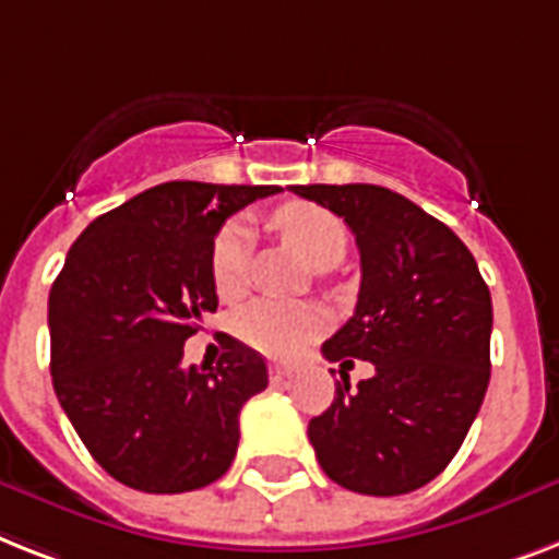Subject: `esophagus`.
Segmentation results:
<instances>
[{"mask_svg": "<svg viewBox=\"0 0 559 559\" xmlns=\"http://www.w3.org/2000/svg\"><path fill=\"white\" fill-rule=\"evenodd\" d=\"M293 367L287 365H270V382L272 384H287L293 379Z\"/></svg>", "mask_w": 559, "mask_h": 559, "instance_id": "1", "label": "esophagus"}]
</instances>
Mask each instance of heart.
I'll use <instances>...</instances> for the list:
<instances>
[{
	"label": "heart",
	"mask_w": 559,
	"mask_h": 559,
	"mask_svg": "<svg viewBox=\"0 0 559 559\" xmlns=\"http://www.w3.org/2000/svg\"><path fill=\"white\" fill-rule=\"evenodd\" d=\"M272 226L301 252L312 266L326 270L342 261L347 229L333 212L316 203H284L272 215ZM252 235L243 224H226L212 240L209 272L212 287L224 301H235L247 289V264ZM324 330V316L307 304L252 301L235 316V335L252 350L272 358H293L307 350Z\"/></svg>",
	"instance_id": "1"
}]
</instances>
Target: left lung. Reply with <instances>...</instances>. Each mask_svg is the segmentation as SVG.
<instances>
[{"label":"left lung","mask_w":559,"mask_h":559,"mask_svg":"<svg viewBox=\"0 0 559 559\" xmlns=\"http://www.w3.org/2000/svg\"><path fill=\"white\" fill-rule=\"evenodd\" d=\"M293 192L344 217L361 255L356 312L321 353L342 367H353L347 358L373 365L356 390L335 384L333 405L310 419L319 465L367 497L416 491L448 468L483 407L491 379L488 284L442 221L384 186Z\"/></svg>","instance_id":"1"}]
</instances>
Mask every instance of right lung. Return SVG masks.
Here are the masks:
<instances>
[{
    "label": "right lung",
    "mask_w": 559,
    "mask_h": 559,
    "mask_svg": "<svg viewBox=\"0 0 559 559\" xmlns=\"http://www.w3.org/2000/svg\"><path fill=\"white\" fill-rule=\"evenodd\" d=\"M275 192L171 180L99 215L68 249L48 295L53 390L117 483L183 493L233 465L240 407L270 382L266 361L226 338L215 367H183V344L217 310V229Z\"/></svg>",
    "instance_id": "right-lung-1"
}]
</instances>
